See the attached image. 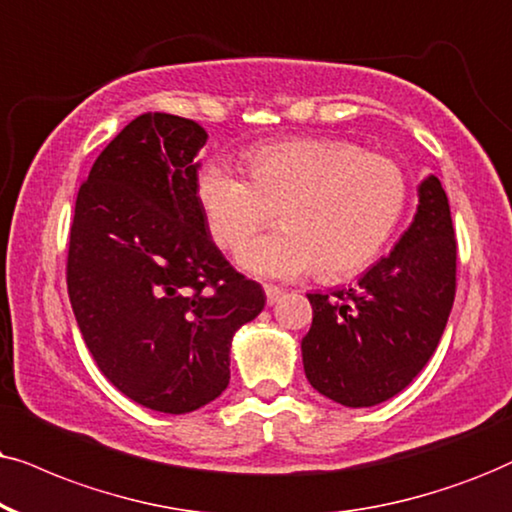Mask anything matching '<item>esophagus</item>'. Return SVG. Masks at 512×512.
<instances>
[{
  "instance_id": "1",
  "label": "esophagus",
  "mask_w": 512,
  "mask_h": 512,
  "mask_svg": "<svg viewBox=\"0 0 512 512\" xmlns=\"http://www.w3.org/2000/svg\"><path fill=\"white\" fill-rule=\"evenodd\" d=\"M264 295H267V304H276L278 300H281L283 290L278 286H264Z\"/></svg>"
}]
</instances>
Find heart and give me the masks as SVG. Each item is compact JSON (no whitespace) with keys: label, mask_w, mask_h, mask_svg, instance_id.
Segmentation results:
<instances>
[{"label":"heart","mask_w":512,"mask_h":512,"mask_svg":"<svg viewBox=\"0 0 512 512\" xmlns=\"http://www.w3.org/2000/svg\"><path fill=\"white\" fill-rule=\"evenodd\" d=\"M250 179L208 163L196 196L212 241L238 245L282 212L284 229L243 246L238 264L260 278H300L319 269L347 276L385 248L406 205L404 170L383 153L340 139H290L248 155Z\"/></svg>","instance_id":"obj_1"}]
</instances>
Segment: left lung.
<instances>
[{"mask_svg":"<svg viewBox=\"0 0 512 512\" xmlns=\"http://www.w3.org/2000/svg\"><path fill=\"white\" fill-rule=\"evenodd\" d=\"M456 295V238L442 181L428 174L418 208L392 252L357 288L309 293L312 328L302 338L304 375L349 409L392 399L423 371Z\"/></svg>","mask_w":512,"mask_h":512,"instance_id":"1","label":"left lung"}]
</instances>
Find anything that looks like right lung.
<instances>
[{
    "label": "right lung",
    "instance_id": "obj_1",
    "mask_svg": "<svg viewBox=\"0 0 512 512\" xmlns=\"http://www.w3.org/2000/svg\"><path fill=\"white\" fill-rule=\"evenodd\" d=\"M205 141L179 115L134 118L96 158L70 226L68 295L96 366L174 416L226 390L234 333L267 302L212 243L196 196Z\"/></svg>",
    "mask_w": 512,
    "mask_h": 512
}]
</instances>
